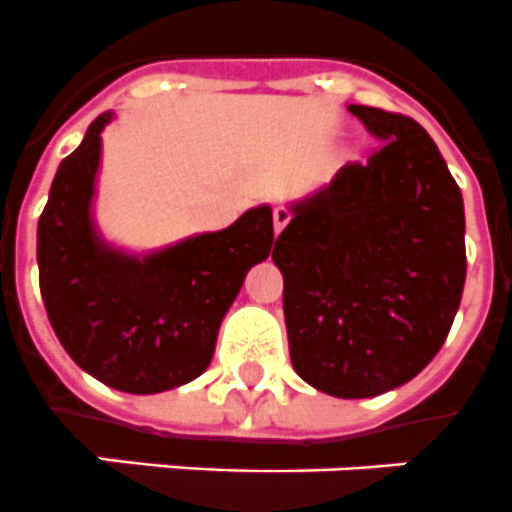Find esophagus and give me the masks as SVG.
Returning <instances> with one entry per match:
<instances>
[{
  "label": "esophagus",
  "instance_id": "esophagus-1",
  "mask_svg": "<svg viewBox=\"0 0 512 512\" xmlns=\"http://www.w3.org/2000/svg\"><path fill=\"white\" fill-rule=\"evenodd\" d=\"M289 220H292V213H289L286 207H273V231H276V236L289 226Z\"/></svg>",
  "mask_w": 512,
  "mask_h": 512
}]
</instances>
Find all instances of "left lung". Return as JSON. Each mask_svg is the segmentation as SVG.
<instances>
[{
    "instance_id": "1",
    "label": "left lung",
    "mask_w": 512,
    "mask_h": 512,
    "mask_svg": "<svg viewBox=\"0 0 512 512\" xmlns=\"http://www.w3.org/2000/svg\"><path fill=\"white\" fill-rule=\"evenodd\" d=\"M347 110L381 147L289 205L273 263L297 376L363 400L407 384L442 350L463 297L465 213L421 123Z\"/></svg>"
}]
</instances>
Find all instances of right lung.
Segmentation results:
<instances>
[{
    "mask_svg": "<svg viewBox=\"0 0 512 512\" xmlns=\"http://www.w3.org/2000/svg\"><path fill=\"white\" fill-rule=\"evenodd\" d=\"M112 118L102 112L57 168L36 234L41 299L78 368L118 392H168L207 371L247 270L270 255L273 210L144 255L112 247L91 213Z\"/></svg>",
    "mask_w": 512,
    "mask_h": 512,
    "instance_id": "obj_1",
    "label": "right lung"
}]
</instances>
